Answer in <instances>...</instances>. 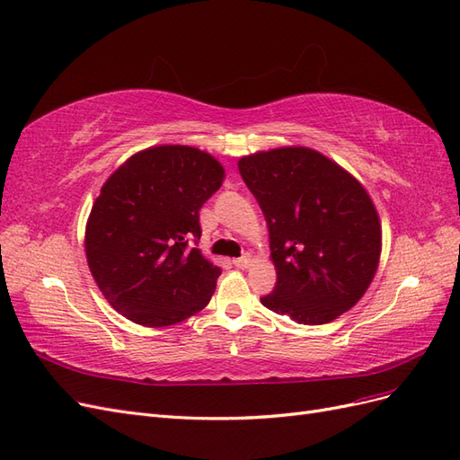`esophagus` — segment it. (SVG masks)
Here are the masks:
<instances>
[{
	"mask_svg": "<svg viewBox=\"0 0 460 460\" xmlns=\"http://www.w3.org/2000/svg\"><path fill=\"white\" fill-rule=\"evenodd\" d=\"M249 264H252V255H243V257L234 259V267H238V269H247Z\"/></svg>",
	"mask_w": 460,
	"mask_h": 460,
	"instance_id": "1",
	"label": "esophagus"
}]
</instances>
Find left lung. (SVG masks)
Wrapping results in <instances>:
<instances>
[{"label":"left lung","mask_w":460,"mask_h":460,"mask_svg":"<svg viewBox=\"0 0 460 460\" xmlns=\"http://www.w3.org/2000/svg\"><path fill=\"white\" fill-rule=\"evenodd\" d=\"M270 235L276 267L264 307L297 324H326L365 296L382 252L378 213L367 190L323 153L259 151L238 163Z\"/></svg>","instance_id":"left-lung-1"}]
</instances>
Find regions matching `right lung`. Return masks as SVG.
Masks as SVG:
<instances>
[{"mask_svg":"<svg viewBox=\"0 0 460 460\" xmlns=\"http://www.w3.org/2000/svg\"><path fill=\"white\" fill-rule=\"evenodd\" d=\"M222 180V164L190 146L149 147L109 176L86 225V257L111 307L161 328L211 301L220 269L196 245L199 208Z\"/></svg>","mask_w":460,"mask_h":460,"instance_id":"add662e5","label":"right lung"}]
</instances>
